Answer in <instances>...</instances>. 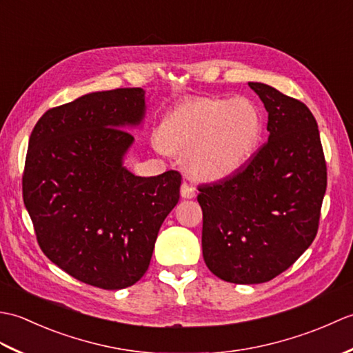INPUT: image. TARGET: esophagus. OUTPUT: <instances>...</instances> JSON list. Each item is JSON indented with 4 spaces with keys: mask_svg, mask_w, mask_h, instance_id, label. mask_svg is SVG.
I'll return each instance as SVG.
<instances>
[{
    "mask_svg": "<svg viewBox=\"0 0 353 353\" xmlns=\"http://www.w3.org/2000/svg\"><path fill=\"white\" fill-rule=\"evenodd\" d=\"M196 194H197L196 188H194L192 185L186 183V182L182 183V186H181V196L183 199H194V197H196Z\"/></svg>",
    "mask_w": 353,
    "mask_h": 353,
    "instance_id": "1",
    "label": "esophagus"
}]
</instances>
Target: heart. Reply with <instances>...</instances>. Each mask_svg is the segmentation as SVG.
Listing matches in <instances>:
<instances>
[{"label":"heart","instance_id":"b5f03b06","mask_svg":"<svg viewBox=\"0 0 353 353\" xmlns=\"http://www.w3.org/2000/svg\"><path fill=\"white\" fill-rule=\"evenodd\" d=\"M261 133L259 110L249 100L200 99L163 119L156 147L183 156L190 176L219 181L250 161Z\"/></svg>","mask_w":353,"mask_h":353}]
</instances>
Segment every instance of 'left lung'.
<instances>
[{
    "label": "left lung",
    "mask_w": 353,
    "mask_h": 353,
    "mask_svg": "<svg viewBox=\"0 0 353 353\" xmlns=\"http://www.w3.org/2000/svg\"><path fill=\"white\" fill-rule=\"evenodd\" d=\"M268 112V141L234 177L201 185V249L208 268L232 283L285 272L317 235L326 162L317 121L302 101L250 81Z\"/></svg>",
    "instance_id": "1"
}]
</instances>
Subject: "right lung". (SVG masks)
Masks as SVG:
<instances>
[{
  "label": "right lung",
  "instance_id": "obj_1",
  "mask_svg": "<svg viewBox=\"0 0 353 353\" xmlns=\"http://www.w3.org/2000/svg\"><path fill=\"white\" fill-rule=\"evenodd\" d=\"M145 117V91L91 92L45 112L28 141L22 196L37 243L52 264L103 290L137 283L150 265L182 176H134L124 130Z\"/></svg>",
  "mask_w": 353,
  "mask_h": 353
}]
</instances>
